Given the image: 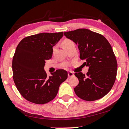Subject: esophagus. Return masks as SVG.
I'll return each mask as SVG.
<instances>
[{
    "label": "esophagus",
    "instance_id": "1",
    "mask_svg": "<svg viewBox=\"0 0 129 129\" xmlns=\"http://www.w3.org/2000/svg\"><path fill=\"white\" fill-rule=\"evenodd\" d=\"M73 75H74V74L73 72H68V76H69V78H71V77L73 76Z\"/></svg>",
    "mask_w": 129,
    "mask_h": 129
}]
</instances>
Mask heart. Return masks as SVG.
Here are the masks:
<instances>
[{"label":"heart","mask_w":129,"mask_h":129,"mask_svg":"<svg viewBox=\"0 0 129 129\" xmlns=\"http://www.w3.org/2000/svg\"><path fill=\"white\" fill-rule=\"evenodd\" d=\"M72 43H73V42H72V41H70V40H69V39H66V40H64V41H63V42H62V45H67V44H72Z\"/></svg>","instance_id":"heart-1"}]
</instances>
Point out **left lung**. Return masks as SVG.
Masks as SVG:
<instances>
[{
	"mask_svg": "<svg viewBox=\"0 0 129 129\" xmlns=\"http://www.w3.org/2000/svg\"><path fill=\"white\" fill-rule=\"evenodd\" d=\"M64 36L78 45L80 58L88 67L85 76L75 73L79 84L74 88L82 100L93 101L106 96L112 89L117 73V61L113 49L103 35L88 29L63 32Z\"/></svg>",
	"mask_w": 129,
	"mask_h": 129,
	"instance_id": "8db88e82",
	"label": "left lung"
}]
</instances>
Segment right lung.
Returning a JSON list of instances; mask_svg holds the SVG:
<instances>
[{"instance_id": "obj_1", "label": "right lung", "mask_w": 129, "mask_h": 129, "mask_svg": "<svg viewBox=\"0 0 129 129\" xmlns=\"http://www.w3.org/2000/svg\"><path fill=\"white\" fill-rule=\"evenodd\" d=\"M63 36L62 32L26 37L19 42L13 59V79L25 100L37 104L53 100L60 85L68 77L67 72L57 70L48 77L44 66L52 57L53 47Z\"/></svg>"}]
</instances>
